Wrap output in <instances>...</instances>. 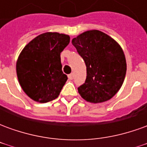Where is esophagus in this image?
<instances>
[{"label": "esophagus", "mask_w": 147, "mask_h": 147, "mask_svg": "<svg viewBox=\"0 0 147 147\" xmlns=\"http://www.w3.org/2000/svg\"><path fill=\"white\" fill-rule=\"evenodd\" d=\"M73 78H74V74L73 73H71L70 74V75H68V79L69 80H73Z\"/></svg>", "instance_id": "1"}]
</instances>
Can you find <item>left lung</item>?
I'll return each mask as SVG.
<instances>
[{
	"label": "left lung",
	"mask_w": 147,
	"mask_h": 147,
	"mask_svg": "<svg viewBox=\"0 0 147 147\" xmlns=\"http://www.w3.org/2000/svg\"><path fill=\"white\" fill-rule=\"evenodd\" d=\"M86 66L85 83L78 88L86 102L102 103L111 99L123 85L127 71L121 46L102 31L90 30L71 41Z\"/></svg>",
	"instance_id": "1"
}]
</instances>
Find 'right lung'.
I'll return each mask as SVG.
<instances>
[{"label":"right lung","instance_id":"right-lung-1","mask_svg":"<svg viewBox=\"0 0 147 147\" xmlns=\"http://www.w3.org/2000/svg\"><path fill=\"white\" fill-rule=\"evenodd\" d=\"M70 37L46 32L25 45L16 61V74L21 88L39 103L57 98L67 76L62 71L61 53L69 44Z\"/></svg>","mask_w":147,"mask_h":147}]
</instances>
